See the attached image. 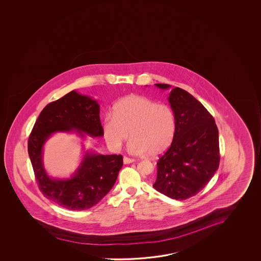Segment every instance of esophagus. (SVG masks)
Returning <instances> with one entry per match:
<instances>
[{
    "instance_id": "esophagus-1",
    "label": "esophagus",
    "mask_w": 261,
    "mask_h": 261,
    "mask_svg": "<svg viewBox=\"0 0 261 261\" xmlns=\"http://www.w3.org/2000/svg\"><path fill=\"white\" fill-rule=\"evenodd\" d=\"M123 161H124V165H127V164H131V163L135 162V159H133V158H126V156H124Z\"/></svg>"
}]
</instances>
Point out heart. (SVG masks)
I'll use <instances>...</instances> for the list:
<instances>
[{
	"label": "heart",
	"mask_w": 261,
	"mask_h": 261,
	"mask_svg": "<svg viewBox=\"0 0 261 261\" xmlns=\"http://www.w3.org/2000/svg\"><path fill=\"white\" fill-rule=\"evenodd\" d=\"M175 128L171 107L137 94L120 99L103 124V137L112 148H120L130 133V152L149 155L162 154L170 146Z\"/></svg>",
	"instance_id": "b5f03b06"
}]
</instances>
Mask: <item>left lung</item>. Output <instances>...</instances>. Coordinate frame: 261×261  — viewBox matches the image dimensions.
<instances>
[{
    "label": "left lung",
    "mask_w": 261,
    "mask_h": 261,
    "mask_svg": "<svg viewBox=\"0 0 261 261\" xmlns=\"http://www.w3.org/2000/svg\"><path fill=\"white\" fill-rule=\"evenodd\" d=\"M162 90L171 88L155 84ZM168 101L176 128L170 147L159 158L154 189L176 200L200 192L219 166L218 130L213 116L202 103L179 87L172 89Z\"/></svg>",
    "instance_id": "8db88e82"
}]
</instances>
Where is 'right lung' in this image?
<instances>
[{"mask_svg":"<svg viewBox=\"0 0 261 261\" xmlns=\"http://www.w3.org/2000/svg\"><path fill=\"white\" fill-rule=\"evenodd\" d=\"M99 114L96 100L73 90L43 108L29 137L28 154L40 190L66 210H88L102 200L116 183L123 156L89 150L71 177L54 178L43 166V145L56 133L75 132L82 138L103 137Z\"/></svg>","mask_w":261,"mask_h":261,"instance_id":"obj_1","label":"right lung"}]
</instances>
